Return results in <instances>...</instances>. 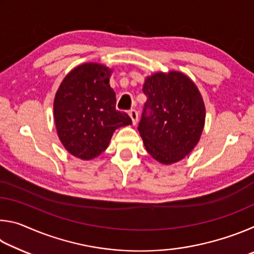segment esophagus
<instances>
[{"label":"esophagus","instance_id":"34e87169","mask_svg":"<svg viewBox=\"0 0 254 254\" xmlns=\"http://www.w3.org/2000/svg\"><path fill=\"white\" fill-rule=\"evenodd\" d=\"M128 115H130V118L132 120V123L135 124L137 122V119H139V114H137V111L136 110H130L128 111Z\"/></svg>","mask_w":254,"mask_h":254}]
</instances>
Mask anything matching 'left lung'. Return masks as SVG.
Listing matches in <instances>:
<instances>
[{
    "mask_svg": "<svg viewBox=\"0 0 254 254\" xmlns=\"http://www.w3.org/2000/svg\"><path fill=\"white\" fill-rule=\"evenodd\" d=\"M147 96L137 130L144 147L157 161L182 160L198 142L205 122V105L190 78L179 71L147 77Z\"/></svg>",
    "mask_w": 254,
    "mask_h": 254,
    "instance_id": "1",
    "label": "left lung"
}]
</instances>
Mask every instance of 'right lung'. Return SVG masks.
<instances>
[{
  "label": "right lung",
  "instance_id": "right-lung-1",
  "mask_svg": "<svg viewBox=\"0 0 254 254\" xmlns=\"http://www.w3.org/2000/svg\"><path fill=\"white\" fill-rule=\"evenodd\" d=\"M111 69L89 63L76 67L60 84L54 102L55 123L68 152L89 160L109 145L114 131L132 124L126 112L115 109L110 86Z\"/></svg>",
  "mask_w": 254,
  "mask_h": 254
}]
</instances>
